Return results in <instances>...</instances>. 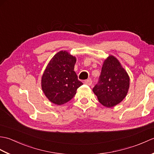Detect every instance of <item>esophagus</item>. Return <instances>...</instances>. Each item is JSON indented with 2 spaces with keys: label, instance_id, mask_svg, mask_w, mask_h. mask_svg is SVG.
Wrapping results in <instances>:
<instances>
[{
  "label": "esophagus",
  "instance_id": "34e87169",
  "mask_svg": "<svg viewBox=\"0 0 154 154\" xmlns=\"http://www.w3.org/2000/svg\"><path fill=\"white\" fill-rule=\"evenodd\" d=\"M92 81H91V79H88V80H85V82H84V83L85 84H86V85H92Z\"/></svg>",
  "mask_w": 154,
  "mask_h": 154
}]
</instances>
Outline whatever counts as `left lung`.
Listing matches in <instances>:
<instances>
[{
    "label": "left lung",
    "instance_id": "1",
    "mask_svg": "<svg viewBox=\"0 0 154 154\" xmlns=\"http://www.w3.org/2000/svg\"><path fill=\"white\" fill-rule=\"evenodd\" d=\"M129 86L127 72L115 57L109 55L104 61L99 82L93 91L103 106L112 107L126 97Z\"/></svg>",
    "mask_w": 154,
    "mask_h": 154
}]
</instances>
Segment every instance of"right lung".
<instances>
[{"mask_svg":"<svg viewBox=\"0 0 154 154\" xmlns=\"http://www.w3.org/2000/svg\"><path fill=\"white\" fill-rule=\"evenodd\" d=\"M75 63L76 57L66 51H59L49 62L42 77V89L51 103H67L83 85L74 71Z\"/></svg>","mask_w":154,"mask_h":154,"instance_id":"add662e5","label":"right lung"}]
</instances>
